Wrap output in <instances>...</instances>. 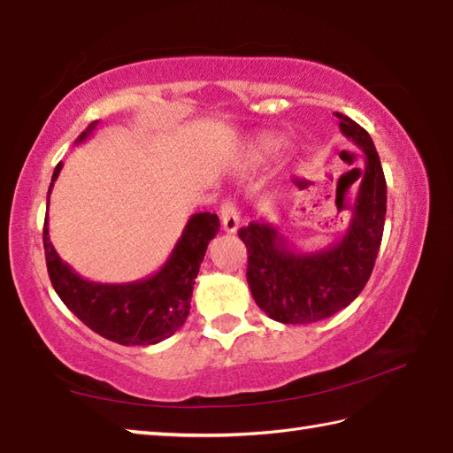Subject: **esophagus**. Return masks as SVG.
Listing matches in <instances>:
<instances>
[{
	"instance_id": "esophagus-1",
	"label": "esophagus",
	"mask_w": 453,
	"mask_h": 453,
	"mask_svg": "<svg viewBox=\"0 0 453 453\" xmlns=\"http://www.w3.org/2000/svg\"><path fill=\"white\" fill-rule=\"evenodd\" d=\"M220 223H223L225 233H228V234H234L238 230L240 213L233 201H225L223 205H220Z\"/></svg>"
}]
</instances>
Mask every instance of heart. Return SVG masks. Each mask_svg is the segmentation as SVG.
<instances>
[{
    "label": "heart",
    "instance_id": "obj_1",
    "mask_svg": "<svg viewBox=\"0 0 453 453\" xmlns=\"http://www.w3.org/2000/svg\"><path fill=\"white\" fill-rule=\"evenodd\" d=\"M280 150H281V144L280 142H264V144L257 146V150L254 154V160L264 162L267 158H272V156L280 154Z\"/></svg>",
    "mask_w": 453,
    "mask_h": 453
}]
</instances>
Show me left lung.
Segmentation results:
<instances>
[{
    "instance_id": "8db88e82",
    "label": "left lung",
    "mask_w": 453,
    "mask_h": 453,
    "mask_svg": "<svg viewBox=\"0 0 453 453\" xmlns=\"http://www.w3.org/2000/svg\"><path fill=\"white\" fill-rule=\"evenodd\" d=\"M334 115L365 160V168L349 170L348 186L357 181V191L344 236L325 250L299 252L275 225L254 220L238 230L248 250L252 297L283 325H311L346 309L365 288L381 246L387 183L380 154L365 128L342 113Z\"/></svg>"
}]
</instances>
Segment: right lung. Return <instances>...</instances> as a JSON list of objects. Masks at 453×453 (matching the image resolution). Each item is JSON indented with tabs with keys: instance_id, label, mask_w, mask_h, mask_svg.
Segmentation results:
<instances>
[{
	"instance_id": "obj_1",
	"label": "right lung",
	"mask_w": 453,
	"mask_h": 453,
	"mask_svg": "<svg viewBox=\"0 0 453 453\" xmlns=\"http://www.w3.org/2000/svg\"><path fill=\"white\" fill-rule=\"evenodd\" d=\"M96 127L97 121L91 123L76 142H84ZM60 170L62 162L54 168L49 196ZM219 226V217L213 213L191 215L170 257L154 275L131 283H97L78 275L54 250L49 236L46 197L42 228L46 270L62 303L99 336L123 346L158 344L186 322L199 265Z\"/></svg>"
}]
</instances>
